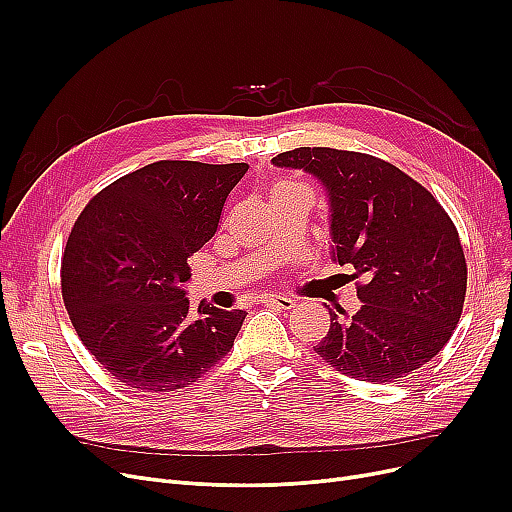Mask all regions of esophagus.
<instances>
[{
    "label": "esophagus",
    "instance_id": "esophagus-1",
    "mask_svg": "<svg viewBox=\"0 0 512 512\" xmlns=\"http://www.w3.org/2000/svg\"><path fill=\"white\" fill-rule=\"evenodd\" d=\"M265 303L278 307V309H292L294 301L290 297H282V294H270V297H265Z\"/></svg>",
    "mask_w": 512,
    "mask_h": 512
}]
</instances>
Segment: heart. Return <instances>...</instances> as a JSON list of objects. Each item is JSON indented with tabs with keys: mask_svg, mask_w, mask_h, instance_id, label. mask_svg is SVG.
Instances as JSON below:
<instances>
[{
	"mask_svg": "<svg viewBox=\"0 0 512 512\" xmlns=\"http://www.w3.org/2000/svg\"><path fill=\"white\" fill-rule=\"evenodd\" d=\"M286 188H290V186H286V184H284V186H280V188H278V191H276V193H280V191H286Z\"/></svg>",
	"mask_w": 512,
	"mask_h": 512,
	"instance_id": "obj_1",
	"label": "heart"
}]
</instances>
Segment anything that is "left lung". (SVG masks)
Returning <instances> with one entry per match:
<instances>
[{"label":"left lung","instance_id":"8db88e82","mask_svg":"<svg viewBox=\"0 0 512 512\" xmlns=\"http://www.w3.org/2000/svg\"><path fill=\"white\" fill-rule=\"evenodd\" d=\"M272 164L303 170L326 188L332 261L353 265L361 309L340 319L315 353L361 382H400L432 361L459 324L465 253L434 195L396 166L330 147L284 151Z\"/></svg>","mask_w":512,"mask_h":512}]
</instances>
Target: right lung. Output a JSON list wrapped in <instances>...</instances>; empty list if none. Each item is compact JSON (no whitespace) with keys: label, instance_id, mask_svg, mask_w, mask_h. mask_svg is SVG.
<instances>
[{"label":"right lung","instance_id":"right-lung-1","mask_svg":"<svg viewBox=\"0 0 512 512\" xmlns=\"http://www.w3.org/2000/svg\"><path fill=\"white\" fill-rule=\"evenodd\" d=\"M247 164L155 161L89 201L68 236L62 297L89 353L124 386L174 392L234 344L242 309L191 311L188 259L218 232Z\"/></svg>","mask_w":512,"mask_h":512}]
</instances>
